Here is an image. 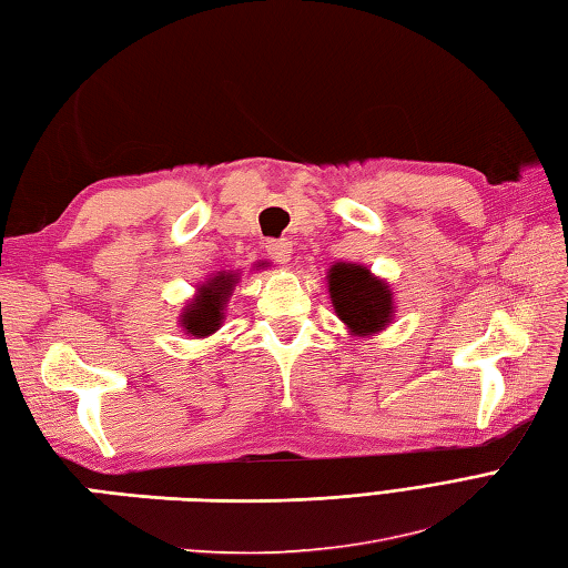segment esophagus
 <instances>
[{"label": "esophagus", "instance_id": "esophagus-1", "mask_svg": "<svg viewBox=\"0 0 568 568\" xmlns=\"http://www.w3.org/2000/svg\"><path fill=\"white\" fill-rule=\"evenodd\" d=\"M292 252H294L292 243L284 241V237H282V241H270L267 243V255L280 264H288V260H292Z\"/></svg>", "mask_w": 568, "mask_h": 568}]
</instances>
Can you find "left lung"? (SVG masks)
<instances>
[{
    "label": "left lung",
    "instance_id": "left-lung-1",
    "mask_svg": "<svg viewBox=\"0 0 568 568\" xmlns=\"http://www.w3.org/2000/svg\"><path fill=\"white\" fill-rule=\"evenodd\" d=\"M327 292L335 316L349 335L372 337L386 331L396 316V298L388 282L357 262H335L327 270Z\"/></svg>",
    "mask_w": 568,
    "mask_h": 568
}]
</instances>
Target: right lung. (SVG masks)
Masks as SVG:
<instances>
[{
	"mask_svg": "<svg viewBox=\"0 0 568 568\" xmlns=\"http://www.w3.org/2000/svg\"><path fill=\"white\" fill-rule=\"evenodd\" d=\"M270 267V262H260L257 270ZM241 282V270L216 272L206 282L196 286V294L186 301L180 313V327L184 335L209 337L219 331L225 318V306L233 296L235 284Z\"/></svg>",
	"mask_w": 568,
	"mask_h": 568,
	"instance_id": "right-lung-1",
	"label": "right lung"
}]
</instances>
